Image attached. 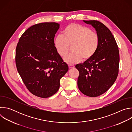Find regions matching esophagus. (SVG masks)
I'll return each mask as SVG.
<instances>
[{
  "instance_id": "obj_1",
  "label": "esophagus",
  "mask_w": 132,
  "mask_h": 132,
  "mask_svg": "<svg viewBox=\"0 0 132 132\" xmlns=\"http://www.w3.org/2000/svg\"><path fill=\"white\" fill-rule=\"evenodd\" d=\"M68 67H69V69H71V68H74L75 66H74L73 65H68Z\"/></svg>"
}]
</instances>
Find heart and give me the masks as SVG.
<instances>
[{
	"instance_id": "heart-1",
	"label": "heart",
	"mask_w": 132,
	"mask_h": 132,
	"mask_svg": "<svg viewBox=\"0 0 132 132\" xmlns=\"http://www.w3.org/2000/svg\"><path fill=\"white\" fill-rule=\"evenodd\" d=\"M63 34L56 36L54 46L62 57H65L71 46L72 52L64 59L67 64H76L82 59L84 61L89 60L98 50L99 36L96 32L86 27L77 23H70L64 28Z\"/></svg>"
}]
</instances>
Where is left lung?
Instances as JSON below:
<instances>
[{"mask_svg":"<svg viewBox=\"0 0 132 132\" xmlns=\"http://www.w3.org/2000/svg\"><path fill=\"white\" fill-rule=\"evenodd\" d=\"M96 29L99 37L98 50L93 57L75 66L79 72L77 85L84 95L96 97L113 85L119 73V47L110 30L97 20H84Z\"/></svg>","mask_w":132,"mask_h":132,"instance_id":"8db88e82","label":"left lung"}]
</instances>
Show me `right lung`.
Masks as SVG:
<instances>
[{
  "instance_id": "right-lung-1",
  "label": "right lung",
  "mask_w": 132,
  "mask_h": 132,
  "mask_svg": "<svg viewBox=\"0 0 132 132\" xmlns=\"http://www.w3.org/2000/svg\"><path fill=\"white\" fill-rule=\"evenodd\" d=\"M60 24H34L21 36L15 50L17 70L28 90L40 98L50 97L60 88V79L68 70L54 46Z\"/></svg>"
}]
</instances>
